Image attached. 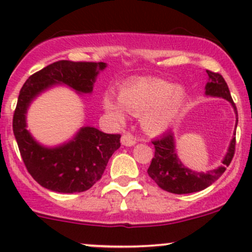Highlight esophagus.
I'll use <instances>...</instances> for the list:
<instances>
[{
	"instance_id": "obj_1",
	"label": "esophagus",
	"mask_w": 252,
	"mask_h": 252,
	"mask_svg": "<svg viewBox=\"0 0 252 252\" xmlns=\"http://www.w3.org/2000/svg\"><path fill=\"white\" fill-rule=\"evenodd\" d=\"M135 138H134L131 134H124L123 136H122V144L124 145V146H133V145H135Z\"/></svg>"
}]
</instances>
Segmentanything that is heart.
I'll return each mask as SVG.
<instances>
[{"instance_id": "1", "label": "heart", "mask_w": 252, "mask_h": 252, "mask_svg": "<svg viewBox=\"0 0 252 252\" xmlns=\"http://www.w3.org/2000/svg\"><path fill=\"white\" fill-rule=\"evenodd\" d=\"M184 89L171 86L161 79H136L119 90V104L110 95L103 97V108L117 121H123L124 110L142 116V126L149 133L168 128L184 101Z\"/></svg>"}]
</instances>
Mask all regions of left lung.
I'll return each instance as SVG.
<instances>
[{
  "label": "left lung",
  "mask_w": 252,
  "mask_h": 252,
  "mask_svg": "<svg viewBox=\"0 0 252 252\" xmlns=\"http://www.w3.org/2000/svg\"><path fill=\"white\" fill-rule=\"evenodd\" d=\"M206 72L210 78V81L206 85V95L218 96V97H223L229 101L238 117L236 106L230 96L229 89L224 79L220 73L211 72V70H206ZM236 123H238V119H236ZM235 142V138H233L229 150L222 162V167L208 173H196V172L185 168L182 162L178 159L177 154H175L173 134L172 131H166L161 138L152 140L155 146V156L152 157L147 173L161 189L168 192L191 194V192L201 191L224 173L225 168L229 166L234 157Z\"/></svg>",
  "instance_id": "1"
}]
</instances>
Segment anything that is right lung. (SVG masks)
<instances>
[{"label": "right lung", "instance_id": "obj_1", "mask_svg": "<svg viewBox=\"0 0 252 252\" xmlns=\"http://www.w3.org/2000/svg\"><path fill=\"white\" fill-rule=\"evenodd\" d=\"M103 62L57 61L27 79L18 96L13 133L30 175L41 187L57 192H83L101 179L108 159L121 146L119 134H106L93 126L81 128L72 141L46 149L30 136L25 113L30 101L53 84H67L79 93H91Z\"/></svg>", "mask_w": 252, "mask_h": 252}]
</instances>
